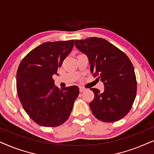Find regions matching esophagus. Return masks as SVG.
<instances>
[{
    "label": "esophagus",
    "mask_w": 154,
    "mask_h": 154,
    "mask_svg": "<svg viewBox=\"0 0 154 154\" xmlns=\"http://www.w3.org/2000/svg\"><path fill=\"white\" fill-rule=\"evenodd\" d=\"M79 90H80V92H83L85 90V88H83V87H81V86H80Z\"/></svg>",
    "instance_id": "34e87169"
}]
</instances>
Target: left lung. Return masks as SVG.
Wrapping results in <instances>:
<instances>
[{"label": "left lung", "mask_w": 154, "mask_h": 154, "mask_svg": "<svg viewBox=\"0 0 154 154\" xmlns=\"http://www.w3.org/2000/svg\"><path fill=\"white\" fill-rule=\"evenodd\" d=\"M74 44L87 54L91 73L104 83L103 92L90 88L94 94L90 103L93 115L107 123L123 119L131 109L137 94L136 75L129 57L102 38L75 40Z\"/></svg>", "instance_id": "1"}]
</instances>
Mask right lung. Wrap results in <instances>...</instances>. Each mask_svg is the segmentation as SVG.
<instances>
[{"mask_svg":"<svg viewBox=\"0 0 154 154\" xmlns=\"http://www.w3.org/2000/svg\"><path fill=\"white\" fill-rule=\"evenodd\" d=\"M73 47V40L46 42L29 52L17 71V90L24 111L35 123L57 127L69 119L79 88L73 85L60 89L52 75Z\"/></svg>","mask_w":154,"mask_h":154,"instance_id":"right-lung-1","label":"right lung"}]
</instances>
